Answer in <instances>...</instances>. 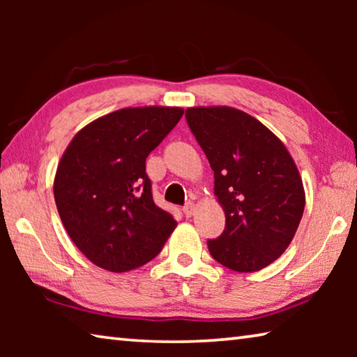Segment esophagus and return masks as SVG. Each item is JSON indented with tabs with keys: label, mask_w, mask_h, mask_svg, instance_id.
Here are the masks:
<instances>
[{
	"label": "esophagus",
	"mask_w": 357,
	"mask_h": 357,
	"mask_svg": "<svg viewBox=\"0 0 357 357\" xmlns=\"http://www.w3.org/2000/svg\"><path fill=\"white\" fill-rule=\"evenodd\" d=\"M183 213L185 214V217H190V215H193V213H195V204L193 203H185L184 206H183Z\"/></svg>",
	"instance_id": "34e87169"
}]
</instances>
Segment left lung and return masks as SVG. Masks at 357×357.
Segmentation results:
<instances>
[{
    "instance_id": "8db88e82",
    "label": "left lung",
    "mask_w": 357,
    "mask_h": 357,
    "mask_svg": "<svg viewBox=\"0 0 357 357\" xmlns=\"http://www.w3.org/2000/svg\"><path fill=\"white\" fill-rule=\"evenodd\" d=\"M185 119L225 211V229L208 239L209 253L238 273L266 268L285 252L304 214L305 193L291 155L273 132L236 108H187Z\"/></svg>"
}]
</instances>
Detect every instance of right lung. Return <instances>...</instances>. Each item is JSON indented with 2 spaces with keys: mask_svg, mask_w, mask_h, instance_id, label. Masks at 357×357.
Returning a JSON list of instances; mask_svg holds the SVG:
<instances>
[{
  "mask_svg": "<svg viewBox=\"0 0 357 357\" xmlns=\"http://www.w3.org/2000/svg\"><path fill=\"white\" fill-rule=\"evenodd\" d=\"M183 108H123L93 121L59 162L55 202L66 231L84 257L126 273L159 255L176 227L157 206L146 157L183 118Z\"/></svg>",
  "mask_w": 357,
  "mask_h": 357,
  "instance_id": "1",
  "label": "right lung"
}]
</instances>
